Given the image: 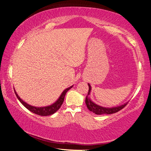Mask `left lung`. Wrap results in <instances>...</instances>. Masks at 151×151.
Masks as SVG:
<instances>
[{
    "instance_id": "left-lung-1",
    "label": "left lung",
    "mask_w": 151,
    "mask_h": 151,
    "mask_svg": "<svg viewBox=\"0 0 151 151\" xmlns=\"http://www.w3.org/2000/svg\"><path fill=\"white\" fill-rule=\"evenodd\" d=\"M89 89H88V95L86 96V99H85V103L87 108L90 111L95 113L96 114L98 115H101V114H114L116 112H118L119 110H121L122 109L125 107L127 103H125L124 105H122L121 106H118L116 107H112V108H106V107H103L101 106H99L97 104L94 103L91 101V99L88 97L90 95V91H91V86L90 85L88 84Z\"/></svg>"
}]
</instances>
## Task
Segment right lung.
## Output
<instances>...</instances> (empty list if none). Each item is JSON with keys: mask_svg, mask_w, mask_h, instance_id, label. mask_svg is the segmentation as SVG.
I'll use <instances>...</instances> for the list:
<instances>
[{"mask_svg": "<svg viewBox=\"0 0 151 151\" xmlns=\"http://www.w3.org/2000/svg\"><path fill=\"white\" fill-rule=\"evenodd\" d=\"M72 86H71L70 87H69V88L65 89L64 91L62 92L61 95L60 96L59 99L57 100V101L54 103H53L52 105L47 106H42V107H37V106H33L32 105H29V104L26 103V102L23 101L22 99L20 98V97L18 96L17 93L15 90H14V91H15V93L17 96V98H18L19 101L21 102L22 105L26 107V109L29 110V111H31L32 112L36 114L39 115V116H50V115L53 114L56 112L60 109V107L61 106L63 101H64V99H65V96L66 95V93L68 92L70 88H72Z\"/></svg>", "mask_w": 151, "mask_h": 151, "instance_id": "1", "label": "right lung"}]
</instances>
